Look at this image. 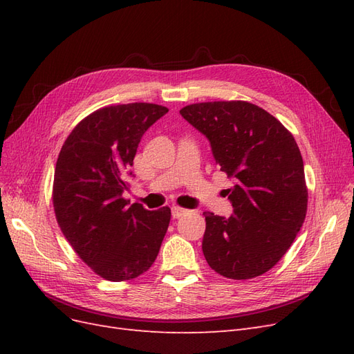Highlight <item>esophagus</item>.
<instances>
[{
    "instance_id": "esophagus-1",
    "label": "esophagus",
    "mask_w": 354,
    "mask_h": 354,
    "mask_svg": "<svg viewBox=\"0 0 354 354\" xmlns=\"http://www.w3.org/2000/svg\"><path fill=\"white\" fill-rule=\"evenodd\" d=\"M171 212H173V217L174 218H180L181 216H185V214L187 212V209L180 208V207H173V208H171Z\"/></svg>"
}]
</instances>
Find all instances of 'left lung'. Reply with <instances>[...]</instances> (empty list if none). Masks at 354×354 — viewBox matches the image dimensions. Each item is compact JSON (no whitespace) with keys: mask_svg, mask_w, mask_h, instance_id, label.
I'll use <instances>...</instances> for the list:
<instances>
[{"mask_svg":"<svg viewBox=\"0 0 354 354\" xmlns=\"http://www.w3.org/2000/svg\"><path fill=\"white\" fill-rule=\"evenodd\" d=\"M180 115L208 138L220 169L234 181L232 216L203 212L207 263L229 279L266 273L306 218L304 164L292 134L273 115L242 100L189 104Z\"/></svg>","mask_w":354,"mask_h":354,"instance_id":"8db88e82","label":"left lung"}]
</instances>
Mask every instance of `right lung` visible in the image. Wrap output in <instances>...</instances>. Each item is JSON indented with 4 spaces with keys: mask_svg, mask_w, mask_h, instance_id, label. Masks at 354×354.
<instances>
[{
    "mask_svg": "<svg viewBox=\"0 0 354 354\" xmlns=\"http://www.w3.org/2000/svg\"><path fill=\"white\" fill-rule=\"evenodd\" d=\"M168 112L153 103L108 106L73 128L57 158L53 205L80 259L106 281L149 270L168 229L171 209L147 211L122 198L138 143Z\"/></svg>",
    "mask_w": 354,
    "mask_h": 354,
    "instance_id": "1",
    "label": "right lung"
}]
</instances>
